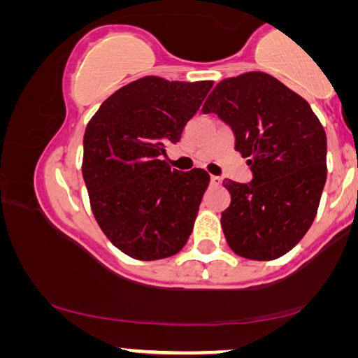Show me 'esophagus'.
I'll return each instance as SVG.
<instances>
[{
	"mask_svg": "<svg viewBox=\"0 0 358 358\" xmlns=\"http://www.w3.org/2000/svg\"><path fill=\"white\" fill-rule=\"evenodd\" d=\"M210 183H213V185H219V183H220V178L215 177V175H210Z\"/></svg>",
	"mask_w": 358,
	"mask_h": 358,
	"instance_id": "obj_1",
	"label": "esophagus"
}]
</instances>
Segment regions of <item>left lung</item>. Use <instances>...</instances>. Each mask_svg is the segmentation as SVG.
<instances>
[{
  "mask_svg": "<svg viewBox=\"0 0 358 358\" xmlns=\"http://www.w3.org/2000/svg\"><path fill=\"white\" fill-rule=\"evenodd\" d=\"M235 134L248 159L250 183L225 180L231 203L222 230L246 259L269 261L290 251L313 224L326 183V133L299 94L273 76L224 79L203 105Z\"/></svg>",
  "mask_w": 358,
  "mask_h": 358,
  "instance_id": "obj_1",
  "label": "left lung"
}]
</instances>
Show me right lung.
<instances>
[{"mask_svg":"<svg viewBox=\"0 0 358 358\" xmlns=\"http://www.w3.org/2000/svg\"><path fill=\"white\" fill-rule=\"evenodd\" d=\"M213 80H134L105 100L84 134L83 177L107 238L141 261L183 248L209 185L203 169L172 170L162 155L177 144Z\"/></svg>","mask_w":358,"mask_h":358,"instance_id":"add662e5","label":"right lung"}]
</instances>
